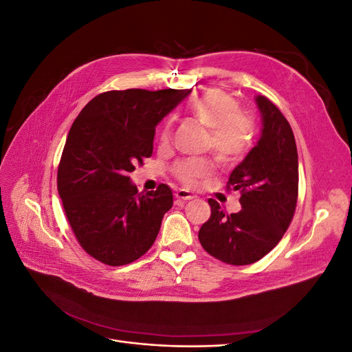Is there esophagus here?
Masks as SVG:
<instances>
[{
    "label": "esophagus",
    "mask_w": 352,
    "mask_h": 352,
    "mask_svg": "<svg viewBox=\"0 0 352 352\" xmlns=\"http://www.w3.org/2000/svg\"><path fill=\"white\" fill-rule=\"evenodd\" d=\"M175 197H176L177 199H180V201H189V199H194V198H195V195H194L192 192H189V190H186V189H179V190H176Z\"/></svg>",
    "instance_id": "obj_1"
}]
</instances>
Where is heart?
<instances>
[{"mask_svg":"<svg viewBox=\"0 0 352 352\" xmlns=\"http://www.w3.org/2000/svg\"><path fill=\"white\" fill-rule=\"evenodd\" d=\"M189 110L195 119L210 129L207 148L219 162L233 166L247 157L254 144L255 124L251 114L239 110L238 101L225 91L208 89L190 102ZM172 136V120H167L160 133V141L167 144ZM214 163L210 158H189L175 166V176L186 186H197L208 177Z\"/></svg>","mask_w":352,"mask_h":352,"instance_id":"heart-1","label":"heart"}]
</instances>
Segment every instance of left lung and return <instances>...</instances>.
Listing matches in <instances>:
<instances>
[{
    "instance_id": "obj_1",
    "label": "left lung",
    "mask_w": 352,
    "mask_h": 352,
    "mask_svg": "<svg viewBox=\"0 0 352 352\" xmlns=\"http://www.w3.org/2000/svg\"><path fill=\"white\" fill-rule=\"evenodd\" d=\"M261 136L243 162L229 176L228 189L239 190L238 212L226 214L208 199L210 219L198 239L210 255L232 265L263 258L289 228L298 199V153L291 124L269 100L257 95Z\"/></svg>"
}]
</instances>
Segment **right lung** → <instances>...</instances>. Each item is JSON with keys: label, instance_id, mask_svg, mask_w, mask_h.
Segmentation results:
<instances>
[{"label": "right lung", "instance_id": "add662e5", "mask_svg": "<svg viewBox=\"0 0 352 352\" xmlns=\"http://www.w3.org/2000/svg\"><path fill=\"white\" fill-rule=\"evenodd\" d=\"M190 89H126L92 98L73 122L57 189L80 247L109 265L129 264L150 250L173 206L172 189L142 194L129 173L151 157L155 126Z\"/></svg>", "mask_w": 352, "mask_h": 352}]
</instances>
